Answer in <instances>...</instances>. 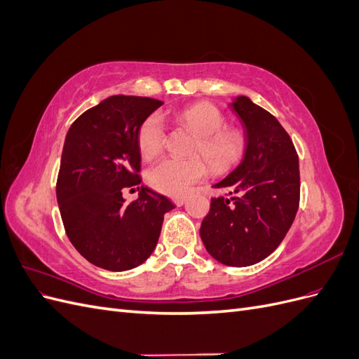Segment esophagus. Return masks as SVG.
Segmentation results:
<instances>
[{"instance_id":"esophagus-1","label":"esophagus","mask_w":359,"mask_h":359,"mask_svg":"<svg viewBox=\"0 0 359 359\" xmlns=\"http://www.w3.org/2000/svg\"><path fill=\"white\" fill-rule=\"evenodd\" d=\"M186 198H184V196H180V198H173V203H175L177 206H181V205H184V203H186Z\"/></svg>"}]
</instances>
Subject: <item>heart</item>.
I'll return each mask as SVG.
<instances>
[{
    "instance_id": "heart-1",
    "label": "heart",
    "mask_w": 359,
    "mask_h": 359,
    "mask_svg": "<svg viewBox=\"0 0 359 359\" xmlns=\"http://www.w3.org/2000/svg\"><path fill=\"white\" fill-rule=\"evenodd\" d=\"M173 118L198 135L193 154L203 155L208 159L212 172L226 173L243 161L247 151V139L240 130L224 127L226 116L219 107L211 103H194L177 111ZM165 140L166 128L160 115L148 116L137 132L140 156L147 160L156 157L165 147ZM203 158L194 156L190 158H163L149 169L148 184L163 194L180 198L208 172L207 159Z\"/></svg>"
}]
</instances>
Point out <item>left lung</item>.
I'll use <instances>...</instances> for the list:
<instances>
[{"label": "left lung", "instance_id": "1", "mask_svg": "<svg viewBox=\"0 0 359 359\" xmlns=\"http://www.w3.org/2000/svg\"><path fill=\"white\" fill-rule=\"evenodd\" d=\"M247 132L245 156L215 184L227 198L211 199L201 224L203 245L227 266H248L283 241L299 206V161L290 136L274 115L248 97L232 103Z\"/></svg>", "mask_w": 359, "mask_h": 359}]
</instances>
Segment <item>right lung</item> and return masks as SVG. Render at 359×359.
I'll list each match as a JSON object with an SVG mask.
<instances>
[{
    "label": "right lung",
    "instance_id": "add662e5",
    "mask_svg": "<svg viewBox=\"0 0 359 359\" xmlns=\"http://www.w3.org/2000/svg\"><path fill=\"white\" fill-rule=\"evenodd\" d=\"M163 104L151 97L112 95L70 126L57 180V201L70 243L93 265L127 271L154 252L168 198L139 186L137 132ZM140 198L123 203L122 190Z\"/></svg>",
    "mask_w": 359,
    "mask_h": 359
}]
</instances>
